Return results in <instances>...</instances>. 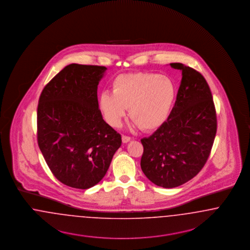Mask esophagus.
Returning a JSON list of instances; mask_svg holds the SVG:
<instances>
[{"label":"esophagus","instance_id":"esophagus-1","mask_svg":"<svg viewBox=\"0 0 250 250\" xmlns=\"http://www.w3.org/2000/svg\"><path fill=\"white\" fill-rule=\"evenodd\" d=\"M130 141V137L129 136H126V135H122V142L124 143V144H126V143H128V142Z\"/></svg>","mask_w":250,"mask_h":250}]
</instances>
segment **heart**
Wrapping results in <instances>:
<instances>
[{"label":"heart","mask_w":250,"mask_h":250,"mask_svg":"<svg viewBox=\"0 0 250 250\" xmlns=\"http://www.w3.org/2000/svg\"><path fill=\"white\" fill-rule=\"evenodd\" d=\"M176 93L169 76L144 72L124 74L113 80L112 92H102L99 105L111 126H120L129 107L130 119L142 130L150 131L167 121Z\"/></svg>","instance_id":"heart-1"}]
</instances>
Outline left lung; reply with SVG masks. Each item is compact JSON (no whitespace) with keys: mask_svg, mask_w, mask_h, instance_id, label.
<instances>
[{"mask_svg":"<svg viewBox=\"0 0 250 250\" xmlns=\"http://www.w3.org/2000/svg\"><path fill=\"white\" fill-rule=\"evenodd\" d=\"M176 101L167 121L141 139V168L155 185L166 188L183 185L198 174L210 155L217 132V115L207 80L182 63Z\"/></svg>","mask_w":250,"mask_h":250,"instance_id":"1","label":"left lung"}]
</instances>
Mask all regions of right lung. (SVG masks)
<instances>
[{
    "label": "right lung",
    "mask_w": 250,
    "mask_h": 250,
    "mask_svg": "<svg viewBox=\"0 0 250 250\" xmlns=\"http://www.w3.org/2000/svg\"><path fill=\"white\" fill-rule=\"evenodd\" d=\"M105 71L104 66L69 64L39 98V148L55 177L75 188L98 184L121 146V135L99 109L98 85Z\"/></svg>",
    "instance_id": "right-lung-1"
}]
</instances>
